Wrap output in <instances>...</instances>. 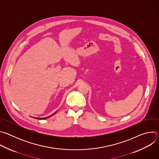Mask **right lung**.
<instances>
[{"label": "right lung", "mask_w": 159, "mask_h": 159, "mask_svg": "<svg viewBox=\"0 0 159 159\" xmlns=\"http://www.w3.org/2000/svg\"><path fill=\"white\" fill-rule=\"evenodd\" d=\"M57 112V111L55 112H54L53 115H50V116H48V117H45V118H36V119H38V120H44V119H47V118H50V117H51L52 116H53V115H54L55 113Z\"/></svg>", "instance_id": "1"}]
</instances>
